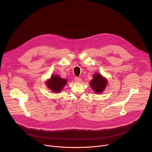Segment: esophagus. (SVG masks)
<instances>
[{"label": "esophagus", "instance_id": "34e87169", "mask_svg": "<svg viewBox=\"0 0 152 152\" xmlns=\"http://www.w3.org/2000/svg\"><path fill=\"white\" fill-rule=\"evenodd\" d=\"M75 80L76 82H80L81 80H82V79H81L80 78H79V77H76L75 78Z\"/></svg>", "mask_w": 152, "mask_h": 152}]
</instances>
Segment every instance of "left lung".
<instances>
[{"label":"left lung","instance_id":"left-lung-1","mask_svg":"<svg viewBox=\"0 0 152 152\" xmlns=\"http://www.w3.org/2000/svg\"><path fill=\"white\" fill-rule=\"evenodd\" d=\"M107 81L99 73H96L93 76V79L90 81V86L94 91L97 93H102L106 86Z\"/></svg>","mask_w":152,"mask_h":152}]
</instances>
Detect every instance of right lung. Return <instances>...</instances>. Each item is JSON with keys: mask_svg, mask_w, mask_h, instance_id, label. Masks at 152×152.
I'll use <instances>...</instances> for the list:
<instances>
[{"mask_svg": "<svg viewBox=\"0 0 152 152\" xmlns=\"http://www.w3.org/2000/svg\"><path fill=\"white\" fill-rule=\"evenodd\" d=\"M67 80L65 79H62L59 75H52L50 79L46 82L48 87L54 93H59L62 91L64 86L66 85Z\"/></svg>", "mask_w": 152, "mask_h": 152, "instance_id": "add662e5", "label": "right lung"}]
</instances>
